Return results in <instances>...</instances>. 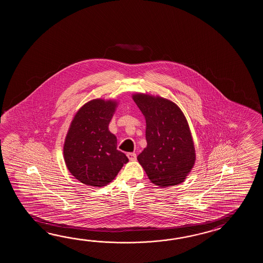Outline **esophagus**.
<instances>
[{
    "label": "esophagus",
    "instance_id": "34e87169",
    "mask_svg": "<svg viewBox=\"0 0 263 263\" xmlns=\"http://www.w3.org/2000/svg\"><path fill=\"white\" fill-rule=\"evenodd\" d=\"M127 156L129 159V161H135L136 160V154L135 153H128Z\"/></svg>",
    "mask_w": 263,
    "mask_h": 263
}]
</instances>
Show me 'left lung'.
Segmentation results:
<instances>
[{"instance_id": "8db88e82", "label": "left lung", "mask_w": 263, "mask_h": 263, "mask_svg": "<svg viewBox=\"0 0 263 263\" xmlns=\"http://www.w3.org/2000/svg\"><path fill=\"white\" fill-rule=\"evenodd\" d=\"M145 116L147 145L137 156L151 182L169 187L184 181L196 161L189 125L177 104L145 94L133 96Z\"/></svg>"}]
</instances>
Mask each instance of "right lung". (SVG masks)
Masks as SVG:
<instances>
[{"instance_id":"obj_1","label":"right lung","mask_w":263,"mask_h":263,"mask_svg":"<svg viewBox=\"0 0 263 263\" xmlns=\"http://www.w3.org/2000/svg\"><path fill=\"white\" fill-rule=\"evenodd\" d=\"M116 107L114 101H88L70 124L64 144V159L69 172L82 183L105 186L129 162L117 148V137L108 129Z\"/></svg>"}]
</instances>
